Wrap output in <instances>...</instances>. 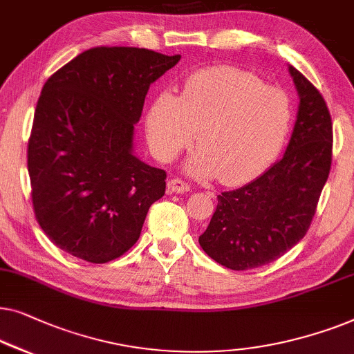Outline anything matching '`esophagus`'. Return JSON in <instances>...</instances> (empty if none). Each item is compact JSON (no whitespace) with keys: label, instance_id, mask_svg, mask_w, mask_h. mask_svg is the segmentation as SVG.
<instances>
[{"label":"esophagus","instance_id":"obj_1","mask_svg":"<svg viewBox=\"0 0 354 354\" xmlns=\"http://www.w3.org/2000/svg\"><path fill=\"white\" fill-rule=\"evenodd\" d=\"M187 191H191V186H189L187 183H184L183 179H179V178H173L167 184V192L168 194H183V192H187Z\"/></svg>","mask_w":354,"mask_h":354}]
</instances>
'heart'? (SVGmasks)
Masks as SVG:
<instances>
[{"label":"heart","instance_id":"b5f03b06","mask_svg":"<svg viewBox=\"0 0 354 354\" xmlns=\"http://www.w3.org/2000/svg\"><path fill=\"white\" fill-rule=\"evenodd\" d=\"M287 93L231 66L202 68L186 80L181 97L163 91L149 107V147L171 162L194 142L189 175L216 176L226 186L247 183L270 165L290 127Z\"/></svg>","mask_w":354,"mask_h":354}]
</instances>
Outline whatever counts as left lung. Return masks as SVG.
Returning a JSON list of instances; mask_svg holds the SVG:
<instances>
[{
	"mask_svg": "<svg viewBox=\"0 0 354 354\" xmlns=\"http://www.w3.org/2000/svg\"><path fill=\"white\" fill-rule=\"evenodd\" d=\"M300 104L283 157L252 183L221 192L198 237L208 257L234 271L281 258L305 237L332 163V120L315 84L288 66Z\"/></svg>",
	"mask_w": 354,
	"mask_h": 354,
	"instance_id": "8db88e82",
	"label": "left lung"
}]
</instances>
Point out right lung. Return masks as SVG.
Returning a JSON list of instances; mask_svg holds the SVG:
<instances>
[{
    "label": "right lung",
    "mask_w": 354,
    "mask_h": 354,
    "mask_svg": "<svg viewBox=\"0 0 354 354\" xmlns=\"http://www.w3.org/2000/svg\"><path fill=\"white\" fill-rule=\"evenodd\" d=\"M179 59L91 48L44 83L27 149L32 202L38 225L68 255L122 257L165 194L167 173L134 156L133 138L149 86Z\"/></svg>",
    "instance_id": "right-lung-1"
}]
</instances>
